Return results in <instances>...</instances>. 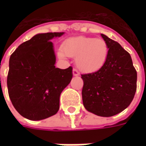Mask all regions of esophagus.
<instances>
[{
    "label": "esophagus",
    "instance_id": "obj_1",
    "mask_svg": "<svg viewBox=\"0 0 146 146\" xmlns=\"http://www.w3.org/2000/svg\"><path fill=\"white\" fill-rule=\"evenodd\" d=\"M73 76H79L80 75L79 71L76 70V69H73Z\"/></svg>",
    "mask_w": 146,
    "mask_h": 146
}]
</instances>
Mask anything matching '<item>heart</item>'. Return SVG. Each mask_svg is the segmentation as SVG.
<instances>
[{"label":"heart","mask_w":146,"mask_h":146,"mask_svg":"<svg viewBox=\"0 0 146 146\" xmlns=\"http://www.w3.org/2000/svg\"><path fill=\"white\" fill-rule=\"evenodd\" d=\"M59 52L62 58L66 55L76 57V66L83 71L92 72L105 63L109 47L104 40L85 36H75L64 42Z\"/></svg>","instance_id":"obj_1"}]
</instances>
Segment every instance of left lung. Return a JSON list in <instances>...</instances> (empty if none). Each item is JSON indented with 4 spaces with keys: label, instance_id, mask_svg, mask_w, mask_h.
Returning <instances> with one entry per match:
<instances>
[{
    "label": "left lung",
    "instance_id": "obj_1",
    "mask_svg": "<svg viewBox=\"0 0 146 146\" xmlns=\"http://www.w3.org/2000/svg\"><path fill=\"white\" fill-rule=\"evenodd\" d=\"M101 35L109 47L107 58L99 70L81 75L82 98L88 111L109 117L131 104L137 89V72L128 52L119 43Z\"/></svg>",
    "mask_w": 146,
    "mask_h": 146
}]
</instances>
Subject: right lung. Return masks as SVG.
<instances>
[{
    "label": "right lung",
    "mask_w": 146,
    "mask_h": 146,
    "mask_svg": "<svg viewBox=\"0 0 146 146\" xmlns=\"http://www.w3.org/2000/svg\"><path fill=\"white\" fill-rule=\"evenodd\" d=\"M64 33L36 34L11 54L7 85L9 98L21 116L40 120L56 114L62 92L71 81L73 68H55L51 39Z\"/></svg>",
    "instance_id": "obj_1"
}]
</instances>
